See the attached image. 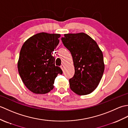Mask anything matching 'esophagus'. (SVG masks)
<instances>
[{
	"mask_svg": "<svg viewBox=\"0 0 128 128\" xmlns=\"http://www.w3.org/2000/svg\"><path fill=\"white\" fill-rule=\"evenodd\" d=\"M64 67H65V66H64V64H62V66H60V68H61V69H62V71H63V70H64Z\"/></svg>",
	"mask_w": 128,
	"mask_h": 128,
	"instance_id": "obj_1",
	"label": "esophagus"
}]
</instances>
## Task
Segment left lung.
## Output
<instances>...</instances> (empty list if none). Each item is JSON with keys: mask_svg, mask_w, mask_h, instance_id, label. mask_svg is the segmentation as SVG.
Returning <instances> with one entry per match:
<instances>
[{"mask_svg": "<svg viewBox=\"0 0 128 128\" xmlns=\"http://www.w3.org/2000/svg\"><path fill=\"white\" fill-rule=\"evenodd\" d=\"M64 36L62 42L71 53L75 68L74 76L69 79L70 89L78 95L91 94L104 72L102 52L96 42L84 32Z\"/></svg>", "mask_w": 128, "mask_h": 128, "instance_id": "obj_1", "label": "left lung"}]
</instances>
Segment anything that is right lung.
I'll return each mask as SVG.
<instances>
[{"instance_id":"obj_1","label":"right lung","mask_w":128,"mask_h":128,"mask_svg":"<svg viewBox=\"0 0 128 128\" xmlns=\"http://www.w3.org/2000/svg\"><path fill=\"white\" fill-rule=\"evenodd\" d=\"M60 34L40 32L30 37L21 47L18 68L22 82L30 91L45 94L53 90L54 80L62 74L52 56Z\"/></svg>"}]
</instances>
